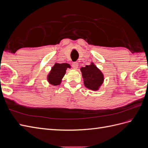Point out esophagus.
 I'll return each mask as SVG.
<instances>
[{"instance_id":"obj_1","label":"esophagus","mask_w":148,"mask_h":148,"mask_svg":"<svg viewBox=\"0 0 148 148\" xmlns=\"http://www.w3.org/2000/svg\"><path fill=\"white\" fill-rule=\"evenodd\" d=\"M72 65L73 69H75V70L77 69L78 67V64L77 63V62H73V63L72 64V65Z\"/></svg>"}]
</instances>
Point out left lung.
<instances>
[{
	"label": "left lung",
	"instance_id": "8db88e82",
	"mask_svg": "<svg viewBox=\"0 0 148 148\" xmlns=\"http://www.w3.org/2000/svg\"><path fill=\"white\" fill-rule=\"evenodd\" d=\"M80 70L84 86L92 91L99 90L104 81V76L101 70L92 62L86 66L81 67Z\"/></svg>",
	"mask_w": 148,
	"mask_h": 148
}]
</instances>
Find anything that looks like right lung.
<instances>
[{
  "label": "right lung",
  "mask_w": 148,
  "mask_h": 148,
  "mask_svg": "<svg viewBox=\"0 0 148 148\" xmlns=\"http://www.w3.org/2000/svg\"><path fill=\"white\" fill-rule=\"evenodd\" d=\"M67 69H71V66L69 64H59L56 62V64L51 68V71L47 74V80L48 83L53 86L60 85L66 73Z\"/></svg>",
  "instance_id": "obj_1"
}]
</instances>
